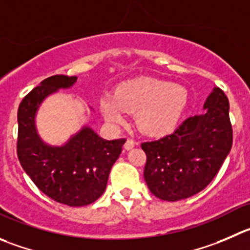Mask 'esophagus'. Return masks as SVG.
Masks as SVG:
<instances>
[{
  "label": "esophagus",
  "mask_w": 250,
  "mask_h": 250,
  "mask_svg": "<svg viewBox=\"0 0 250 250\" xmlns=\"http://www.w3.org/2000/svg\"><path fill=\"white\" fill-rule=\"evenodd\" d=\"M135 146H136V142H135L134 140H131V139H127L126 142H125V145H124V148L129 151V149L134 148Z\"/></svg>",
  "instance_id": "34e87169"
}]
</instances>
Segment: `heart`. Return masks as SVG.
<instances>
[{
    "label": "heart",
    "instance_id": "b5f03b06",
    "mask_svg": "<svg viewBox=\"0 0 250 250\" xmlns=\"http://www.w3.org/2000/svg\"><path fill=\"white\" fill-rule=\"evenodd\" d=\"M188 92L179 84L152 78L127 81L113 96L101 101L104 118L111 124H123L125 113H135L136 125L147 135L172 131L188 106Z\"/></svg>",
    "mask_w": 250,
    "mask_h": 250
}]
</instances>
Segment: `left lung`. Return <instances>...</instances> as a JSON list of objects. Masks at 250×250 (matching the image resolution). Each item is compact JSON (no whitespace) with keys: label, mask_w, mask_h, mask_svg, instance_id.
<instances>
[{"label":"left lung","mask_w":250,"mask_h":250,"mask_svg":"<svg viewBox=\"0 0 250 250\" xmlns=\"http://www.w3.org/2000/svg\"><path fill=\"white\" fill-rule=\"evenodd\" d=\"M204 109V114L185 119L173 134L141 144L147 157L145 180L161 200L178 201L200 192L229 153L233 132L222 89L213 88Z\"/></svg>","instance_id":"1"}]
</instances>
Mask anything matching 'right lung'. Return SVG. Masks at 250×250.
<instances>
[{
    "mask_svg": "<svg viewBox=\"0 0 250 250\" xmlns=\"http://www.w3.org/2000/svg\"><path fill=\"white\" fill-rule=\"evenodd\" d=\"M76 76L45 78L18 108L17 154L38 189L63 205L85 206L101 198L111 167L126 140L108 141L84 126L62 146L46 145L37 132L35 115L42 102L60 88H70Z\"/></svg>",
    "mask_w": 250,
    "mask_h": 250,
    "instance_id": "obj_1",
    "label": "right lung"
}]
</instances>
